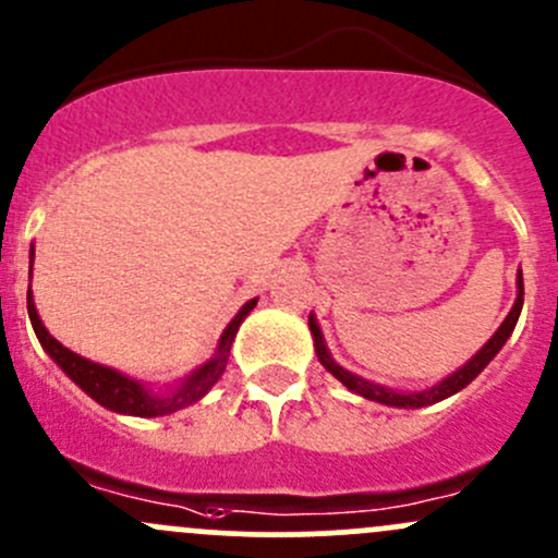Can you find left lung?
<instances>
[{"label": "left lung", "mask_w": 558, "mask_h": 558, "mask_svg": "<svg viewBox=\"0 0 558 558\" xmlns=\"http://www.w3.org/2000/svg\"><path fill=\"white\" fill-rule=\"evenodd\" d=\"M521 306H524V277H521V268H519V274H515V303H513V308H510V312H508V317L502 319V325L497 327V332H494L489 341H486L484 347H481L478 352H475L473 357L468 360V363H464L462 367H457V371H453L451 376H446L444 381L433 384V387L418 389V392H398V389L381 387V384L367 381V378L357 376V373H352V371H347V367H343V365H338L336 360H332L330 349H327L325 336H322L319 322H317V317H314V314H308V330H312L314 352H317L319 363L325 365V371L332 373V376H336L338 381H341L343 387L349 389V392H354V395H360V398L373 400V403H381V405L424 408V405L440 403V400H446V398H451V395H457L459 389L468 387V384L473 381V378L478 376V373L484 371V367L489 365L494 357H497V352L505 347V341H508L510 332H513L515 322H519Z\"/></svg>", "instance_id": "8db88e82"}]
</instances>
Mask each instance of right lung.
Instances as JSON below:
<instances>
[{
    "label": "right lung",
    "instance_id": "right-lung-1",
    "mask_svg": "<svg viewBox=\"0 0 558 558\" xmlns=\"http://www.w3.org/2000/svg\"><path fill=\"white\" fill-rule=\"evenodd\" d=\"M28 257L34 263V244L28 250ZM257 306V298L246 301L244 306L239 308V314L228 322V327L222 330L220 341H217L215 354L206 360L204 365L195 367L191 376L180 378L174 387L163 389V392H155V389L147 387L145 381H136V378L125 376V373L114 371V367L90 363V360L80 357L74 354L72 349H66L64 343L56 341L53 336L48 332V327L43 325L39 319L37 306H34V295H32V284H28L26 292V308H28V319H32L34 332H37L39 343H43L45 352L50 354L56 365L83 389L88 398H94L96 403L109 408L114 413H125V416H142V418H153V416H166V413H174L180 408H187L193 403H198L217 381H220L222 371L228 365V354H231L233 338H236L241 322L250 317L252 308Z\"/></svg>",
    "mask_w": 558,
    "mask_h": 558
}]
</instances>
